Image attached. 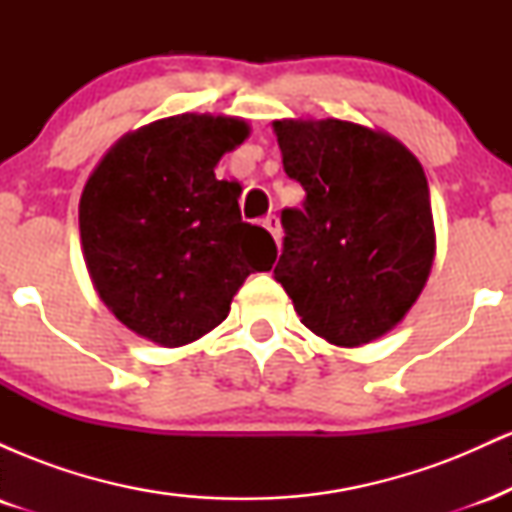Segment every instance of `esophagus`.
I'll return each mask as SVG.
<instances>
[{"instance_id":"obj_1","label":"esophagus","mask_w":512,"mask_h":512,"mask_svg":"<svg viewBox=\"0 0 512 512\" xmlns=\"http://www.w3.org/2000/svg\"><path fill=\"white\" fill-rule=\"evenodd\" d=\"M262 226H264V228H267V231H269V233H272V238L276 240V245H279V240H281V226H279V219H276V216H274V214L264 216Z\"/></svg>"}]
</instances>
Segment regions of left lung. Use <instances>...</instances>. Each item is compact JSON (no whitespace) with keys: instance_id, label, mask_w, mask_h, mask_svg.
I'll return each instance as SVG.
<instances>
[{"instance_id":"left-lung-1","label":"left lung","mask_w":512,"mask_h":512,"mask_svg":"<svg viewBox=\"0 0 512 512\" xmlns=\"http://www.w3.org/2000/svg\"><path fill=\"white\" fill-rule=\"evenodd\" d=\"M286 175L305 190L281 211L274 279L310 332L334 346L383 337L424 291L436 255L431 195L416 156L346 120H276Z\"/></svg>"}]
</instances>
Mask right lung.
Here are the masks:
<instances>
[{
  "label": "right lung",
  "instance_id": "add662e5",
  "mask_svg": "<svg viewBox=\"0 0 512 512\" xmlns=\"http://www.w3.org/2000/svg\"><path fill=\"white\" fill-rule=\"evenodd\" d=\"M250 127L228 115H173L129 132L101 158L79 202L84 260L101 301L149 342L190 344L226 320L236 291L276 260L274 238L240 219V185L216 180Z\"/></svg>",
  "mask_w": 512,
  "mask_h": 512
}]
</instances>
